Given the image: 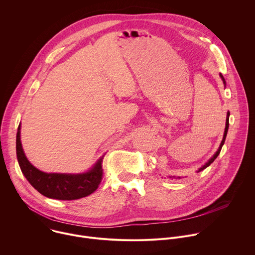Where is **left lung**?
Returning <instances> with one entry per match:
<instances>
[{
	"instance_id": "1",
	"label": "left lung",
	"mask_w": 255,
	"mask_h": 255,
	"mask_svg": "<svg viewBox=\"0 0 255 255\" xmlns=\"http://www.w3.org/2000/svg\"><path fill=\"white\" fill-rule=\"evenodd\" d=\"M220 76H221V78L223 79V82L225 83V80H224V78H223V76L220 74ZM229 115H230V113L228 112L227 113V118H226V127H225V131H224V135H223V139H222V141H221V143H220V146H219V148H218V150L216 151V154L208 161V163H206L204 166H203L202 168H200L199 170H198V172H201V171H203L204 169H206L207 167H209L214 161H215V159L218 157V155L220 154V150H221V148H222V146H223V144H224V141H225V138H226V135H227V131H228V128H229Z\"/></svg>"
}]
</instances>
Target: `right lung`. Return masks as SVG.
<instances>
[{
  "mask_svg": "<svg viewBox=\"0 0 255 255\" xmlns=\"http://www.w3.org/2000/svg\"><path fill=\"white\" fill-rule=\"evenodd\" d=\"M20 128L19 125L16 139L18 162L26 179L40 194L51 199L76 200L89 196L98 188L104 175L103 160L100 159L89 172L84 174L44 173L27 160L20 140Z\"/></svg>",
  "mask_w": 255,
  "mask_h": 255,
  "instance_id": "1",
  "label": "right lung"
}]
</instances>
